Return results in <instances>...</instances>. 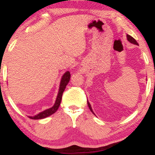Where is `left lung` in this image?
I'll return each instance as SVG.
<instances>
[{"label":"left lung","instance_id":"8db88e82","mask_svg":"<svg viewBox=\"0 0 155 155\" xmlns=\"http://www.w3.org/2000/svg\"><path fill=\"white\" fill-rule=\"evenodd\" d=\"M127 39H128V41H129V42H131V44H134L138 45L137 42V41H136V40L134 39V38L131 37V35H127ZM87 104H88V106H89V109H90L91 112H92L93 114H94V112H93V111H92V109H91V105H90V104H89V103L88 102V101H87Z\"/></svg>","mask_w":155,"mask_h":155}]
</instances>
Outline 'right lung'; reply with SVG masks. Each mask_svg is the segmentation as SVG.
I'll list each match as a JSON object with an SVG mask.
<instances>
[{
	"label": "right lung",
	"instance_id": "1",
	"mask_svg": "<svg viewBox=\"0 0 155 155\" xmlns=\"http://www.w3.org/2000/svg\"><path fill=\"white\" fill-rule=\"evenodd\" d=\"M70 77L71 75L69 71H66L64 75H63L62 79H61V84H60V89H59V91H58V97L56 98L55 104H54V105L52 106V107L50 108V109H46V110L42 111V112L39 113V114H37V115L34 116V117H29L33 120L43 119V118L49 117V116H50L51 114H54V113L58 110V108H59L60 104H61V99H62L63 93H64L65 89H66V85H67L68 83L69 82Z\"/></svg>",
	"mask_w": 155,
	"mask_h": 155
}]
</instances>
